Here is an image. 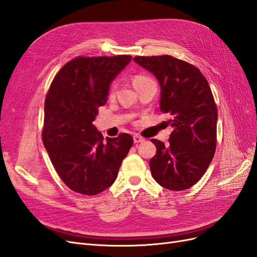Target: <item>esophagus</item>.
Returning a JSON list of instances; mask_svg holds the SVG:
<instances>
[{"label":"esophagus","instance_id":"obj_1","mask_svg":"<svg viewBox=\"0 0 257 257\" xmlns=\"http://www.w3.org/2000/svg\"><path fill=\"white\" fill-rule=\"evenodd\" d=\"M144 142H145V139L143 137L138 136V135L134 136V143L135 144H141V143H144Z\"/></svg>","mask_w":257,"mask_h":257}]
</instances>
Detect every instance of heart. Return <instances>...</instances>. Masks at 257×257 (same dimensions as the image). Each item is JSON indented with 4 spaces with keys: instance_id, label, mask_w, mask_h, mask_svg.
Here are the masks:
<instances>
[{
    "instance_id": "heart-1",
    "label": "heart",
    "mask_w": 257,
    "mask_h": 257,
    "mask_svg": "<svg viewBox=\"0 0 257 257\" xmlns=\"http://www.w3.org/2000/svg\"><path fill=\"white\" fill-rule=\"evenodd\" d=\"M149 79H150V78H148V77H146V76L137 75V76H135V77H134V85H135V84H137V83H139V82H144V81H146V80H149ZM113 87H114V85H112L111 89H110V91H112Z\"/></svg>"
}]
</instances>
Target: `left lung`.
Listing matches in <instances>:
<instances>
[{"instance_id": "8db88e82", "label": "left lung", "mask_w": 257, "mask_h": 257, "mask_svg": "<svg viewBox=\"0 0 257 257\" xmlns=\"http://www.w3.org/2000/svg\"><path fill=\"white\" fill-rule=\"evenodd\" d=\"M134 61L157 77L160 109L172 115L168 144L151 139L157 147L150 160L152 177L168 190L189 189L200 180L215 153L217 108L211 89L199 69L183 60L165 54Z\"/></svg>"}]
</instances>
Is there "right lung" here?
<instances>
[{"label":"right lung","instance_id":"add662e5","mask_svg":"<svg viewBox=\"0 0 257 257\" xmlns=\"http://www.w3.org/2000/svg\"><path fill=\"white\" fill-rule=\"evenodd\" d=\"M131 59L76 57L54 76L46 95L43 143L61 180L76 193L93 196L109 188L133 146L130 134L104 139L92 124Z\"/></svg>","mask_w":257,"mask_h":257}]
</instances>
